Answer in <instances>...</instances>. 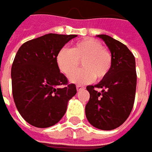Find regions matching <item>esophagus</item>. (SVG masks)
I'll return each instance as SVG.
<instances>
[{"instance_id":"obj_1","label":"esophagus","mask_w":152,"mask_h":152,"mask_svg":"<svg viewBox=\"0 0 152 152\" xmlns=\"http://www.w3.org/2000/svg\"><path fill=\"white\" fill-rule=\"evenodd\" d=\"M84 88V86H81V85H76V89H77V91H80L81 89H83Z\"/></svg>"}]
</instances>
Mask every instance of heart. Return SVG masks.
<instances>
[{
	"label": "heart",
	"mask_w": 152,
	"mask_h": 152,
	"mask_svg": "<svg viewBox=\"0 0 152 152\" xmlns=\"http://www.w3.org/2000/svg\"><path fill=\"white\" fill-rule=\"evenodd\" d=\"M81 62L83 69L74 72ZM57 64L66 76L71 75L70 80L72 82L82 84L91 82L94 78L102 80L106 77L112 67L113 57L101 42L86 38L76 43L71 50L61 49L57 55Z\"/></svg>",
	"instance_id": "obj_1"
}]
</instances>
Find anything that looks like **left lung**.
<instances>
[{"mask_svg": "<svg viewBox=\"0 0 152 152\" xmlns=\"http://www.w3.org/2000/svg\"><path fill=\"white\" fill-rule=\"evenodd\" d=\"M113 57L111 70L96 86H87L90 93L85 112L92 126L111 130L128 118L134 102L136 90L135 59L126 45L106 34H99ZM101 89L97 91V88Z\"/></svg>", "mask_w": 152, "mask_h": 152, "instance_id": "8db88e82", "label": "left lung"}]
</instances>
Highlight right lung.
I'll use <instances>...</instances> for the list:
<instances>
[{"mask_svg":"<svg viewBox=\"0 0 152 152\" xmlns=\"http://www.w3.org/2000/svg\"><path fill=\"white\" fill-rule=\"evenodd\" d=\"M76 35L48 34L19 48L12 66V87L16 107L31 125L47 128L65 115L68 101L76 93L57 64V55Z\"/></svg>","mask_w":152,"mask_h":152,"instance_id":"1","label":"right lung"}]
</instances>
